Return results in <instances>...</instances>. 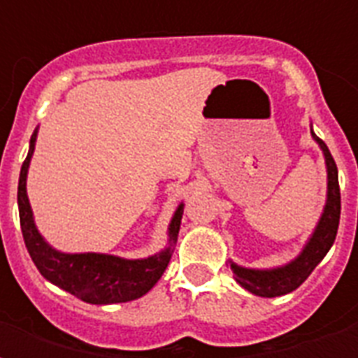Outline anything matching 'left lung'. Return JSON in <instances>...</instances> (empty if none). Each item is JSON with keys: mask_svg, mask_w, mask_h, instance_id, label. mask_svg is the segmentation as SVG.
Returning <instances> with one entry per match:
<instances>
[{"mask_svg": "<svg viewBox=\"0 0 358 358\" xmlns=\"http://www.w3.org/2000/svg\"><path fill=\"white\" fill-rule=\"evenodd\" d=\"M310 136L318 143L322 151L324 163H326V174H328V184H326V203H324L322 215L316 222L315 230L308 236L307 243L303 245L301 253L289 263L274 268H248L241 264L230 261L236 282L259 297H280L285 293L297 289L316 268V264L322 261L326 253L330 251L336 240L339 226V213H341V195H339L338 182V166L331 157L330 149L315 132L310 124Z\"/></svg>", "mask_w": 358, "mask_h": 358, "instance_id": "8db88e82", "label": "left lung"}]
</instances>
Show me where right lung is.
<instances>
[{"instance_id": "right-lung-1", "label": "right lung", "mask_w": 358, "mask_h": 358, "mask_svg": "<svg viewBox=\"0 0 358 358\" xmlns=\"http://www.w3.org/2000/svg\"><path fill=\"white\" fill-rule=\"evenodd\" d=\"M38 128L30 138V148L24 163L20 166L19 203L20 228L27 249L36 268L48 282L65 289L74 297L92 305H113L126 303L145 295L161 280L171 263L172 248L176 245L180 222L184 215V203H180L169 224V243L155 255L143 259H124L109 253H65L50 245L36 226L34 213L27 194V178L30 161L34 155Z\"/></svg>"}]
</instances>
